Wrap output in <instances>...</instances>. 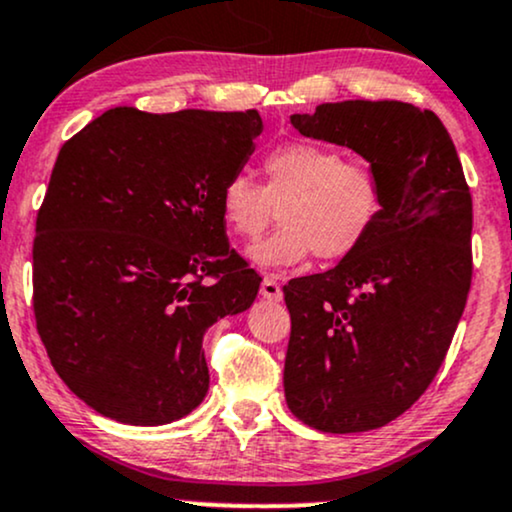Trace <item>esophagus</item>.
I'll return each instance as SVG.
<instances>
[{
    "label": "esophagus",
    "mask_w": 512,
    "mask_h": 512,
    "mask_svg": "<svg viewBox=\"0 0 512 512\" xmlns=\"http://www.w3.org/2000/svg\"><path fill=\"white\" fill-rule=\"evenodd\" d=\"M260 293H262V298H267V300H281L283 298V293H281V286H279V281H276V276L274 274H267L264 276V281H262V286H260Z\"/></svg>",
    "instance_id": "34e87169"
}]
</instances>
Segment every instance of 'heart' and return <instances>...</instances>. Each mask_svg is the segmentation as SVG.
I'll list each match as a JSON object with an SVG mask.
<instances>
[{
  "label": "heart",
  "instance_id": "1",
  "mask_svg": "<svg viewBox=\"0 0 512 512\" xmlns=\"http://www.w3.org/2000/svg\"><path fill=\"white\" fill-rule=\"evenodd\" d=\"M262 174V186L248 174L231 176L219 197L221 219L238 238L260 236L279 209L281 229L248 248L260 267H291L312 252L326 262L343 260L365 243L384 207L372 166L310 140L272 147Z\"/></svg>",
  "mask_w": 512,
  "mask_h": 512
}]
</instances>
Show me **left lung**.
<instances>
[{
    "label": "left lung",
    "instance_id": "left-lung-1",
    "mask_svg": "<svg viewBox=\"0 0 512 512\" xmlns=\"http://www.w3.org/2000/svg\"><path fill=\"white\" fill-rule=\"evenodd\" d=\"M291 123L355 150L384 188L379 221L353 255L283 286L288 408L319 432H369L403 415L443 365L472 283V195L429 109L348 100Z\"/></svg>",
    "mask_w": 512,
    "mask_h": 512
}]
</instances>
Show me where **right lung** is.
Returning <instances> with one entry per match:
<instances>
[{
	"instance_id": "obj_1",
	"label": "right lung",
	"mask_w": 512,
	"mask_h": 512,
	"mask_svg": "<svg viewBox=\"0 0 512 512\" xmlns=\"http://www.w3.org/2000/svg\"><path fill=\"white\" fill-rule=\"evenodd\" d=\"M260 133L255 109L114 107L59 150L35 221L33 310L52 367L100 415L157 427L205 398L202 336L260 291L219 209Z\"/></svg>"
}]
</instances>
